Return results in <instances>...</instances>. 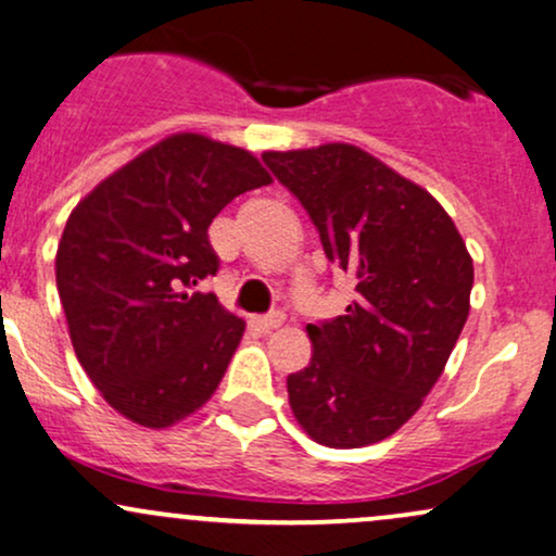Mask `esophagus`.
Segmentation results:
<instances>
[{"label": "esophagus", "instance_id": "1", "mask_svg": "<svg viewBox=\"0 0 556 556\" xmlns=\"http://www.w3.org/2000/svg\"><path fill=\"white\" fill-rule=\"evenodd\" d=\"M283 319H286L283 312H270V315H265V317H254V325H257L263 332H270V330L280 328V325H283Z\"/></svg>", "mask_w": 556, "mask_h": 556}]
</instances>
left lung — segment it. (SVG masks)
<instances>
[{"label": "left lung", "instance_id": "left-lung-1", "mask_svg": "<svg viewBox=\"0 0 556 556\" xmlns=\"http://www.w3.org/2000/svg\"><path fill=\"white\" fill-rule=\"evenodd\" d=\"M263 161L358 293L345 315L306 325L312 362L286 380L291 410L319 445H375L445 371L471 309L473 260L445 207L367 150L328 142Z\"/></svg>", "mask_w": 556, "mask_h": 556}]
</instances>
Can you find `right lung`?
I'll list each match as a JSON object with an SVG mask.
<instances>
[{"instance_id": "1", "label": "right lung", "mask_w": 556, "mask_h": 556, "mask_svg": "<svg viewBox=\"0 0 556 556\" xmlns=\"http://www.w3.org/2000/svg\"><path fill=\"white\" fill-rule=\"evenodd\" d=\"M250 150L176 132L85 194L56 247L77 362L124 419L166 429L211 401L244 336L215 293L213 218L270 185Z\"/></svg>"}]
</instances>
